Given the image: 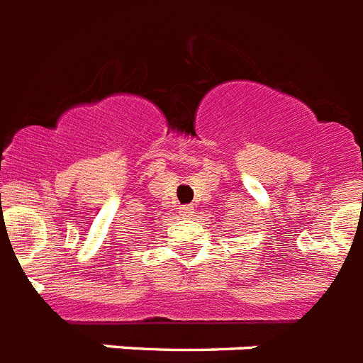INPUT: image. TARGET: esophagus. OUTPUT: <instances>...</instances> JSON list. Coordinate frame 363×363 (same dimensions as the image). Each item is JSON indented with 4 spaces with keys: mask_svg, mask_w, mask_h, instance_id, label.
I'll return each instance as SVG.
<instances>
[{
    "mask_svg": "<svg viewBox=\"0 0 363 363\" xmlns=\"http://www.w3.org/2000/svg\"><path fill=\"white\" fill-rule=\"evenodd\" d=\"M179 213L182 217H191L194 216V206L191 204H182V206H179Z\"/></svg>",
    "mask_w": 363,
    "mask_h": 363,
    "instance_id": "34e87169",
    "label": "esophagus"
}]
</instances>
